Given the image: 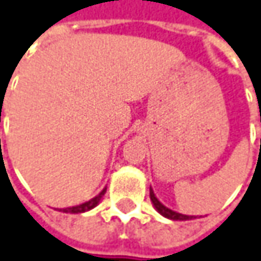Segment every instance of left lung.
<instances>
[{"instance_id":"obj_1","label":"left lung","mask_w":261,"mask_h":261,"mask_svg":"<svg viewBox=\"0 0 261 261\" xmlns=\"http://www.w3.org/2000/svg\"><path fill=\"white\" fill-rule=\"evenodd\" d=\"M150 201H152V204H153V207L156 208V211L164 216V217H167V219H170V220H192V219H195V216H186V214H180V213H177V211H173V210H170V208H167L162 202L158 201V198L155 196V193L153 191L150 189Z\"/></svg>"}]
</instances>
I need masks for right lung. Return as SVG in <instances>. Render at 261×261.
Here are the masks:
<instances>
[{
	"label": "right lung",
	"mask_w": 261,
	"mask_h": 261,
	"mask_svg": "<svg viewBox=\"0 0 261 261\" xmlns=\"http://www.w3.org/2000/svg\"><path fill=\"white\" fill-rule=\"evenodd\" d=\"M105 192H106V188L100 192L97 196L91 198L90 201H87V202H84V204H80V205H75V207H69V208H60L59 211H62V213H72V214H78V213H85V211H90V210H93V208L99 204L100 199H101V196L105 195Z\"/></svg>",
	"instance_id": "1"
}]
</instances>
